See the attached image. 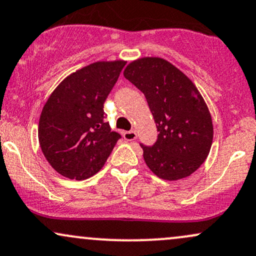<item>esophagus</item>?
<instances>
[{
	"label": "esophagus",
	"mask_w": 256,
	"mask_h": 256,
	"mask_svg": "<svg viewBox=\"0 0 256 256\" xmlns=\"http://www.w3.org/2000/svg\"><path fill=\"white\" fill-rule=\"evenodd\" d=\"M123 138H124L127 141H133L136 139L138 135L134 130H129V132H124V133H123Z\"/></svg>",
	"instance_id": "esophagus-1"
}]
</instances>
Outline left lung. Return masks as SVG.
<instances>
[{"label":"left lung","mask_w":256,"mask_h":256,"mask_svg":"<svg viewBox=\"0 0 256 256\" xmlns=\"http://www.w3.org/2000/svg\"><path fill=\"white\" fill-rule=\"evenodd\" d=\"M145 94L158 139L140 144L147 166L159 178L190 176L206 160L213 140L212 117L202 96L178 68L160 57H142L123 72Z\"/></svg>","instance_id":"1"}]
</instances>
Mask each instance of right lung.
I'll list each match as a JSON object with an SVG mask.
<instances>
[{"label":"right lung","mask_w":256,"mask_h":256,"mask_svg":"<svg viewBox=\"0 0 256 256\" xmlns=\"http://www.w3.org/2000/svg\"><path fill=\"white\" fill-rule=\"evenodd\" d=\"M126 62L99 61L68 75L42 110L38 139L51 166L70 180L98 172L121 135L105 121L104 102Z\"/></svg>","instance_id":"right-lung-1"}]
</instances>
